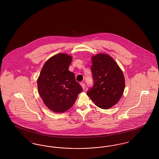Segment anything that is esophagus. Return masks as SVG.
Here are the masks:
<instances>
[{
	"mask_svg": "<svg viewBox=\"0 0 159 159\" xmlns=\"http://www.w3.org/2000/svg\"><path fill=\"white\" fill-rule=\"evenodd\" d=\"M80 84L81 86L82 87V88H83V89H84V88H85V84L83 83V82H82V83H80Z\"/></svg>",
	"mask_w": 159,
	"mask_h": 159,
	"instance_id": "esophagus-1",
	"label": "esophagus"
}]
</instances>
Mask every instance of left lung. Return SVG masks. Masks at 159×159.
<instances>
[{
  "label": "left lung",
  "mask_w": 159,
  "mask_h": 159,
  "mask_svg": "<svg viewBox=\"0 0 159 159\" xmlns=\"http://www.w3.org/2000/svg\"><path fill=\"white\" fill-rule=\"evenodd\" d=\"M92 64L93 85L87 95L99 108H110L118 102L123 93V73L116 61L104 53L93 56Z\"/></svg>",
  "instance_id": "left-lung-1"
}]
</instances>
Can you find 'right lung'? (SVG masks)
I'll return each instance as SVG.
<instances>
[{
  "label": "right lung",
  "instance_id": "right-lung-1",
  "mask_svg": "<svg viewBox=\"0 0 159 159\" xmlns=\"http://www.w3.org/2000/svg\"><path fill=\"white\" fill-rule=\"evenodd\" d=\"M72 57L66 53L46 61L38 79L39 93L46 106L56 113L67 111L83 91L75 74L68 70Z\"/></svg>",
  "mask_w": 159,
  "mask_h": 159
}]
</instances>
